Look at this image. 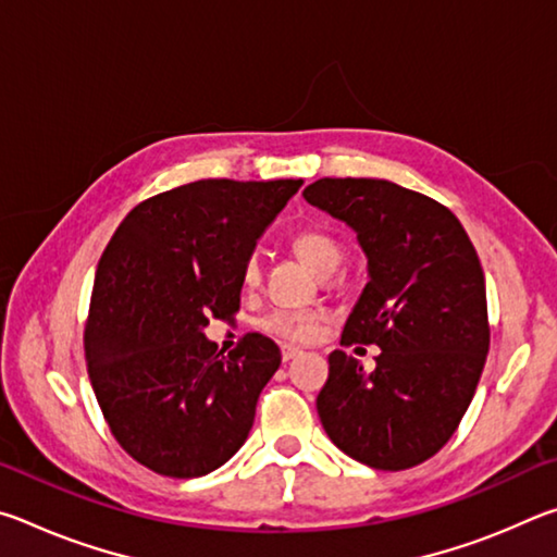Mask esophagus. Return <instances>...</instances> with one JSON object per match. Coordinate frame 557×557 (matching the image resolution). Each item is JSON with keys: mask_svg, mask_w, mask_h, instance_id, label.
<instances>
[{"mask_svg": "<svg viewBox=\"0 0 557 557\" xmlns=\"http://www.w3.org/2000/svg\"><path fill=\"white\" fill-rule=\"evenodd\" d=\"M301 351L299 348H295V346H282V361H292V358H297Z\"/></svg>", "mask_w": 557, "mask_h": 557, "instance_id": "34e87169", "label": "esophagus"}]
</instances>
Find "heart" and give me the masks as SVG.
I'll return each mask as SVG.
<instances>
[{"instance_id": "b5f03b06", "label": "heart", "mask_w": 557, "mask_h": 557, "mask_svg": "<svg viewBox=\"0 0 557 557\" xmlns=\"http://www.w3.org/2000/svg\"><path fill=\"white\" fill-rule=\"evenodd\" d=\"M292 250H295L309 268L322 272V275L334 272L338 268V262H342V245H338L332 233L319 228V225H309V228L297 231L295 238H292ZM260 277V260L258 256H250L243 265V285L248 289L258 287ZM260 329L292 344H309L319 336L322 322H319V317L312 312L275 309V312L260 319Z\"/></svg>"}]
</instances>
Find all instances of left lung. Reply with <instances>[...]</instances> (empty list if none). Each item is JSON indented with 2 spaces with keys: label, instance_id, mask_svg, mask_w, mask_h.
Returning a JSON list of instances; mask_svg holds the SVG:
<instances>
[{
  "label": "left lung",
  "instance_id": "1",
  "mask_svg": "<svg viewBox=\"0 0 557 557\" xmlns=\"http://www.w3.org/2000/svg\"><path fill=\"white\" fill-rule=\"evenodd\" d=\"M305 199L354 228L369 258L342 344L381 346L371 373L346 351L329 354L319 420L361 465H422L455 435L486 363V285L474 245L447 206L385 178H319Z\"/></svg>",
  "mask_w": 557,
  "mask_h": 557
}]
</instances>
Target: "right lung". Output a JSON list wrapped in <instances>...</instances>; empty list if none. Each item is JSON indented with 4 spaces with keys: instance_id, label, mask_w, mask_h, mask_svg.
Returning a JSON list of instances; mask_svg holds the SVG:
<instances>
[{
    "instance_id": "right-lung-1",
    "label": "right lung",
    "mask_w": 557,
    "mask_h": 557,
    "mask_svg": "<svg viewBox=\"0 0 557 557\" xmlns=\"http://www.w3.org/2000/svg\"><path fill=\"white\" fill-rule=\"evenodd\" d=\"M301 178H201L135 206L98 262L86 363L110 432L157 474L194 479L248 440L280 348L245 334L228 356L203 329L240 309L243 265Z\"/></svg>"
}]
</instances>
